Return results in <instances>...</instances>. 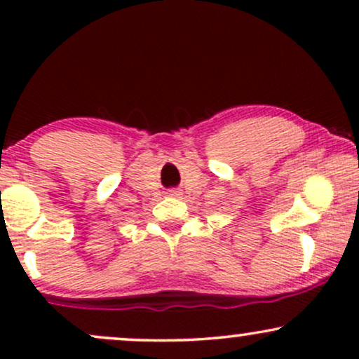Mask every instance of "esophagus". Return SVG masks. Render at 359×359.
<instances>
[{"instance_id": "obj_1", "label": "esophagus", "mask_w": 359, "mask_h": 359, "mask_svg": "<svg viewBox=\"0 0 359 359\" xmlns=\"http://www.w3.org/2000/svg\"><path fill=\"white\" fill-rule=\"evenodd\" d=\"M167 196H168V197H179L180 192L177 191V189H170V191L167 192Z\"/></svg>"}]
</instances>
